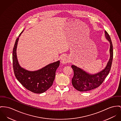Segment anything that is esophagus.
<instances>
[{"label":"esophagus","instance_id":"1","mask_svg":"<svg viewBox=\"0 0 121 121\" xmlns=\"http://www.w3.org/2000/svg\"><path fill=\"white\" fill-rule=\"evenodd\" d=\"M69 59L68 57L66 56H63L62 57L61 59V62L63 64H66L67 63H68L69 62Z\"/></svg>","mask_w":121,"mask_h":121}]
</instances>
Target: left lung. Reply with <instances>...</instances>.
Returning <instances> with one entry per match:
<instances>
[{
    "label": "left lung",
    "instance_id": "left-lung-1",
    "mask_svg": "<svg viewBox=\"0 0 121 121\" xmlns=\"http://www.w3.org/2000/svg\"><path fill=\"white\" fill-rule=\"evenodd\" d=\"M105 35L106 39L110 43V57L104 69L96 74H91L74 65H72L74 71V76L72 81V84L74 88L78 91H87L99 87L110 72L113 56L112 43L109 34L106 31H105Z\"/></svg>",
    "mask_w": 121,
    "mask_h": 121
}]
</instances>
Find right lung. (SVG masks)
<instances>
[{"mask_svg": "<svg viewBox=\"0 0 121 121\" xmlns=\"http://www.w3.org/2000/svg\"><path fill=\"white\" fill-rule=\"evenodd\" d=\"M22 32L20 34L19 37ZM19 37L16 39L13 49V66L15 75L26 89L34 93H43L52 85L56 72L60 65V61L48 65L38 71H29L25 69L20 65L17 58L16 48Z\"/></svg>", "mask_w": 121, "mask_h": 121, "instance_id": "1", "label": "right lung"}]
</instances>
